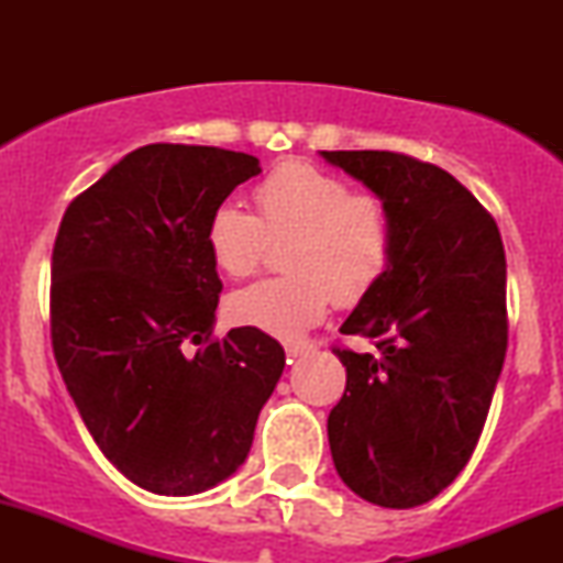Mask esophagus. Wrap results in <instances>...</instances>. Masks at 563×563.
I'll use <instances>...</instances> for the list:
<instances>
[{"label":"esophagus","instance_id":"obj_1","mask_svg":"<svg viewBox=\"0 0 563 563\" xmlns=\"http://www.w3.org/2000/svg\"><path fill=\"white\" fill-rule=\"evenodd\" d=\"M284 351H287V356L291 361V358L307 356V353L312 351V345H307V343H287V345H284Z\"/></svg>","mask_w":563,"mask_h":563}]
</instances>
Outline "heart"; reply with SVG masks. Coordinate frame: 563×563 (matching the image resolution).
I'll list each match as a JSON object with an SVG mask.
<instances>
[{"instance_id":"b5f03b06","label":"heart","mask_w":563,"mask_h":563,"mask_svg":"<svg viewBox=\"0 0 563 563\" xmlns=\"http://www.w3.org/2000/svg\"><path fill=\"white\" fill-rule=\"evenodd\" d=\"M258 214L222 202L207 222L214 266L243 279L264 264L268 241L291 238L287 276L256 282L228 297L235 325L299 338L330 305L353 307L372 295L395 253V225L384 199L353 191L343 176L302 161L276 166L253 189Z\"/></svg>"}]
</instances>
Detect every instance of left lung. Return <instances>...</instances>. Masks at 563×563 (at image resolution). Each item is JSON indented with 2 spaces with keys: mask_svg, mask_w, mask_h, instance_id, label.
<instances>
[{
  "mask_svg": "<svg viewBox=\"0 0 563 563\" xmlns=\"http://www.w3.org/2000/svg\"><path fill=\"white\" fill-rule=\"evenodd\" d=\"M389 207L395 253L333 345L345 391L328 418L341 479L391 510L441 495L472 459L507 351L497 222L449 172L391 151H322Z\"/></svg>",
  "mask_w": 563,
  "mask_h": 563,
  "instance_id": "8db88e82",
  "label": "left lung"
}]
</instances>
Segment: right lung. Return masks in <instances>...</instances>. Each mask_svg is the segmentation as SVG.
Here are the masks:
<instances>
[{
  "label": "right lung",
  "instance_id": "obj_1",
  "mask_svg": "<svg viewBox=\"0 0 563 563\" xmlns=\"http://www.w3.org/2000/svg\"><path fill=\"white\" fill-rule=\"evenodd\" d=\"M258 172L249 153L143 145L74 197L53 243L58 372L99 451L156 495L228 479L284 372L272 335H212L222 282L207 222Z\"/></svg>",
  "mask_w": 563,
  "mask_h": 563
}]
</instances>
